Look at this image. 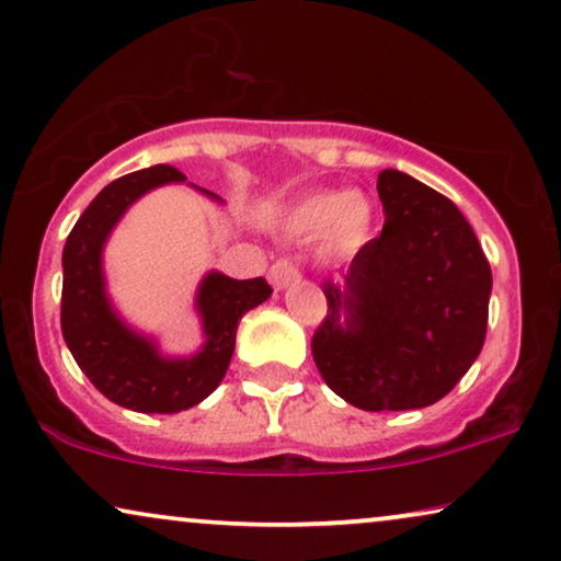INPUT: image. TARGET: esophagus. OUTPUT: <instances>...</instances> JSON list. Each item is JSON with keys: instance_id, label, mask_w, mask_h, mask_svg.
<instances>
[{"instance_id": "34e87169", "label": "esophagus", "mask_w": 561, "mask_h": 561, "mask_svg": "<svg viewBox=\"0 0 561 561\" xmlns=\"http://www.w3.org/2000/svg\"><path fill=\"white\" fill-rule=\"evenodd\" d=\"M297 279H299V270H297V264L289 262V259H279L277 264H272L270 282H272L274 289H287Z\"/></svg>"}]
</instances>
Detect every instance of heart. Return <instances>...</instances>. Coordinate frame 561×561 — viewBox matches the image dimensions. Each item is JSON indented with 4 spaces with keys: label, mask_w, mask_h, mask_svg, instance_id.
Wrapping results in <instances>:
<instances>
[{
    "label": "heart",
    "mask_w": 561,
    "mask_h": 561,
    "mask_svg": "<svg viewBox=\"0 0 561 561\" xmlns=\"http://www.w3.org/2000/svg\"><path fill=\"white\" fill-rule=\"evenodd\" d=\"M376 203L366 193L318 191L307 193L284 210L282 228L289 239L310 241L318 236L322 256H356L374 236Z\"/></svg>",
    "instance_id": "obj_1"
}]
</instances>
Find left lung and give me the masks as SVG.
<instances>
[{
	"label": "left lung",
	"instance_id": "8db88e82",
	"mask_svg": "<svg viewBox=\"0 0 561 561\" xmlns=\"http://www.w3.org/2000/svg\"><path fill=\"white\" fill-rule=\"evenodd\" d=\"M386 224L328 279L312 358L337 397L366 412L447 397L485 343L491 264L457 205L399 170L376 183Z\"/></svg>",
	"mask_w": 561,
	"mask_h": 561
}]
</instances>
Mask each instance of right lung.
I'll list each match as a JSON object with an SVG mask.
<instances>
[{
  "label": "right lung",
  "instance_id": "obj_1",
  "mask_svg": "<svg viewBox=\"0 0 561 561\" xmlns=\"http://www.w3.org/2000/svg\"><path fill=\"white\" fill-rule=\"evenodd\" d=\"M170 183H185L183 172L170 164H152L108 183L78 218L62 249L60 328L68 351L108 401L141 414H178L210 397L231 363L239 320L272 295L264 277L205 274L195 291L205 341L193 356H164L152 335L134 330L116 312L104 274L108 236L141 195ZM193 187L224 203L216 193Z\"/></svg>",
  "mask_w": 561,
  "mask_h": 561
}]
</instances>
